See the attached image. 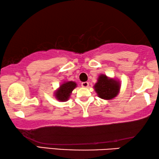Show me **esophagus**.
<instances>
[{"mask_svg":"<svg viewBox=\"0 0 159 159\" xmlns=\"http://www.w3.org/2000/svg\"><path fill=\"white\" fill-rule=\"evenodd\" d=\"M81 85L83 88H88V85H89V83H88V82H83L81 83Z\"/></svg>","mask_w":159,"mask_h":159,"instance_id":"1","label":"esophagus"}]
</instances>
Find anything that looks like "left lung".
Wrapping results in <instances>:
<instances>
[{"mask_svg":"<svg viewBox=\"0 0 159 159\" xmlns=\"http://www.w3.org/2000/svg\"><path fill=\"white\" fill-rule=\"evenodd\" d=\"M94 89L99 98L111 100L115 98L120 93V83L115 78H110L106 74H100Z\"/></svg>","mask_w":159,"mask_h":159,"instance_id":"1","label":"left lung"}]
</instances>
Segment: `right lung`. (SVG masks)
Listing matches in <instances>:
<instances>
[{
  "instance_id": "1",
  "label": "right lung",
  "mask_w": 159,
  "mask_h": 159,
  "mask_svg": "<svg viewBox=\"0 0 159 159\" xmlns=\"http://www.w3.org/2000/svg\"><path fill=\"white\" fill-rule=\"evenodd\" d=\"M77 87V84L74 81H64L57 90L54 92V96L60 102H66L71 96L72 91Z\"/></svg>"
}]
</instances>
